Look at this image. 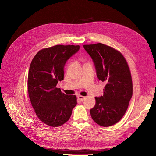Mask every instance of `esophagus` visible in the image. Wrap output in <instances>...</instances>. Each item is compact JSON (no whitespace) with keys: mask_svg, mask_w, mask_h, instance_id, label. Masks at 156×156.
Returning <instances> with one entry per match:
<instances>
[{"mask_svg":"<svg viewBox=\"0 0 156 156\" xmlns=\"http://www.w3.org/2000/svg\"><path fill=\"white\" fill-rule=\"evenodd\" d=\"M78 100H80V101H83L86 99V97H84V96L79 95V96H78Z\"/></svg>","mask_w":156,"mask_h":156,"instance_id":"obj_1","label":"esophagus"}]
</instances>
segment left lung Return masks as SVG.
I'll return each mask as SVG.
<instances>
[{"instance_id": "left-lung-1", "label": "left lung", "mask_w": 156, "mask_h": 156, "mask_svg": "<svg viewBox=\"0 0 156 156\" xmlns=\"http://www.w3.org/2000/svg\"><path fill=\"white\" fill-rule=\"evenodd\" d=\"M83 47L93 59L98 78L106 83L104 95L95 97L90 115L99 125L111 126L123 117L133 95L128 64L123 55L110 46L98 43Z\"/></svg>"}]
</instances>
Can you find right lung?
Segmentation results:
<instances>
[{"instance_id": "obj_1", "label": "right lung", "mask_w": 156, "mask_h": 156, "mask_svg": "<svg viewBox=\"0 0 156 156\" xmlns=\"http://www.w3.org/2000/svg\"><path fill=\"white\" fill-rule=\"evenodd\" d=\"M80 45H57L41 49L32 59L28 76V92L38 119L52 127L60 126L70 118L77 104L76 95H68L56 87L64 79L67 60Z\"/></svg>"}]
</instances>
